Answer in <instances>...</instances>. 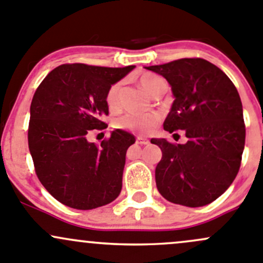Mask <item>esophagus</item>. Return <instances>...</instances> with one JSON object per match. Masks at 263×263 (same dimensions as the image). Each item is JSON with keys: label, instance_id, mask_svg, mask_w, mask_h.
Here are the masks:
<instances>
[{"label": "esophagus", "instance_id": "esophagus-1", "mask_svg": "<svg viewBox=\"0 0 263 263\" xmlns=\"http://www.w3.org/2000/svg\"><path fill=\"white\" fill-rule=\"evenodd\" d=\"M136 142H137V144H140V145H147L148 144V140L146 139V137L139 136L136 139Z\"/></svg>", "mask_w": 263, "mask_h": 263}]
</instances>
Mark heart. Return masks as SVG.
<instances>
[{
  "label": "heart",
  "mask_w": 263,
  "mask_h": 263,
  "mask_svg": "<svg viewBox=\"0 0 263 263\" xmlns=\"http://www.w3.org/2000/svg\"><path fill=\"white\" fill-rule=\"evenodd\" d=\"M163 79L154 73H144L140 78V85L148 95L153 92L156 85ZM121 82H116L108 89L105 95V103L110 112H116L119 109V92H121ZM160 121V116L156 112H145V113H127V115L119 117L116 119L115 126L117 128L127 129L135 134H148L158 126Z\"/></svg>",
  "instance_id": "heart-1"
}]
</instances>
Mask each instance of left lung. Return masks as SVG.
<instances>
[{"label": "left lung", "instance_id": "obj_1", "mask_svg": "<svg viewBox=\"0 0 263 263\" xmlns=\"http://www.w3.org/2000/svg\"><path fill=\"white\" fill-rule=\"evenodd\" d=\"M146 70L163 76L173 92L164 129L169 134L183 129L187 137L185 144L151 139L163 153L155 169L158 191L177 205H209L235 179L245 150L246 127L237 87L202 58H182Z\"/></svg>", "mask_w": 263, "mask_h": 263}]
</instances>
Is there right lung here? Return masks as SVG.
Masks as SVG:
<instances>
[{"mask_svg":"<svg viewBox=\"0 0 263 263\" xmlns=\"http://www.w3.org/2000/svg\"><path fill=\"white\" fill-rule=\"evenodd\" d=\"M134 68L61 65L34 94L28 142L36 176L68 208L91 210L121 193L126 153L135 136L117 128L97 146L87 141V134L105 128L108 89Z\"/></svg>","mask_w":263,"mask_h":263,"instance_id":"1","label":"right lung"}]
</instances>
